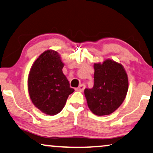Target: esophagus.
I'll list each match as a JSON object with an SVG mask.
<instances>
[{
  "label": "esophagus",
  "instance_id": "obj_1",
  "mask_svg": "<svg viewBox=\"0 0 153 153\" xmlns=\"http://www.w3.org/2000/svg\"><path fill=\"white\" fill-rule=\"evenodd\" d=\"M85 88H86V86H85V84H81V85H80L79 86V87L76 88V91H84V89H85Z\"/></svg>",
  "mask_w": 153,
  "mask_h": 153
}]
</instances>
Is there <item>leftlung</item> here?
Here are the masks:
<instances>
[{
	"mask_svg": "<svg viewBox=\"0 0 153 153\" xmlns=\"http://www.w3.org/2000/svg\"><path fill=\"white\" fill-rule=\"evenodd\" d=\"M93 88L84 94L88 108L97 116L114 112L123 102L128 88L127 74L121 65L111 59L94 64Z\"/></svg>",
	"mask_w": 153,
	"mask_h": 153,
	"instance_id": "obj_1",
	"label": "left lung"
}]
</instances>
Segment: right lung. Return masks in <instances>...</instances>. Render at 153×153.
<instances>
[{"instance_id": "1", "label": "right lung", "mask_w": 153, "mask_h": 153, "mask_svg": "<svg viewBox=\"0 0 153 153\" xmlns=\"http://www.w3.org/2000/svg\"><path fill=\"white\" fill-rule=\"evenodd\" d=\"M57 52L45 51L34 62L28 76V91L34 105L45 114L56 115L74 91L62 71Z\"/></svg>"}]
</instances>
